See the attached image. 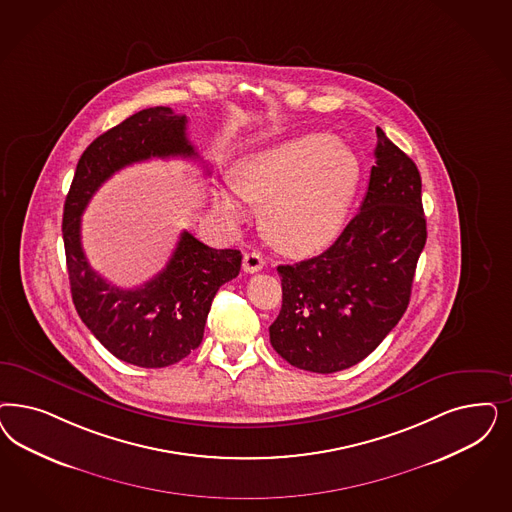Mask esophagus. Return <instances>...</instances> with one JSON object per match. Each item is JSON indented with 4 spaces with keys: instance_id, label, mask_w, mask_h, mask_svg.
I'll use <instances>...</instances> for the list:
<instances>
[{
    "instance_id": "esophagus-1",
    "label": "esophagus",
    "mask_w": 512,
    "mask_h": 512,
    "mask_svg": "<svg viewBox=\"0 0 512 512\" xmlns=\"http://www.w3.org/2000/svg\"><path fill=\"white\" fill-rule=\"evenodd\" d=\"M243 269L247 273H258L264 269V258L258 252H247L243 258Z\"/></svg>"
}]
</instances>
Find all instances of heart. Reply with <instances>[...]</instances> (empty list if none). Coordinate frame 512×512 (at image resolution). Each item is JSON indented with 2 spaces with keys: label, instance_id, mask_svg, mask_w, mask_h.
<instances>
[{
  "label": "heart",
  "instance_id": "heart-1",
  "mask_svg": "<svg viewBox=\"0 0 512 512\" xmlns=\"http://www.w3.org/2000/svg\"><path fill=\"white\" fill-rule=\"evenodd\" d=\"M360 179V160L333 133H299L245 156L233 169L237 194L220 190L216 207L241 220L245 199L265 203L267 239L286 254L307 256L339 237Z\"/></svg>",
  "mask_w": 512,
  "mask_h": 512
}]
</instances>
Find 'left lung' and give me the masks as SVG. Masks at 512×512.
Listing matches in <instances>:
<instances>
[{"label": "left lung", "mask_w": 512, "mask_h": 512, "mask_svg": "<svg viewBox=\"0 0 512 512\" xmlns=\"http://www.w3.org/2000/svg\"><path fill=\"white\" fill-rule=\"evenodd\" d=\"M426 237L418 167L377 128L360 213L320 256L277 267L282 307L269 326L277 354L322 375L362 362L407 311Z\"/></svg>", "instance_id": "obj_1"}]
</instances>
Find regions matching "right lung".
I'll list each match as a JSON object with an SVG mask.
<instances>
[{
    "label": "right lung",
    "mask_w": 512,
    "mask_h": 512,
    "mask_svg": "<svg viewBox=\"0 0 512 512\" xmlns=\"http://www.w3.org/2000/svg\"><path fill=\"white\" fill-rule=\"evenodd\" d=\"M186 116L150 107L101 133L84 150L64 205V247L75 309L86 328L122 362L158 369L181 362L203 339L211 303L241 269V252L207 247L182 231L164 269L139 288H118L90 267L81 215L99 186L126 165L150 158H198Z\"/></svg>",
    "instance_id": "right-lung-1"
}]
</instances>
